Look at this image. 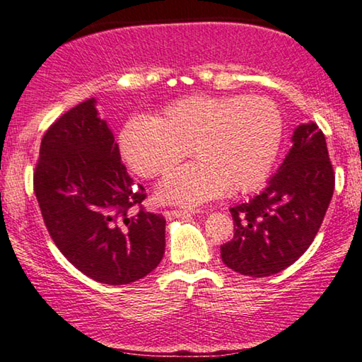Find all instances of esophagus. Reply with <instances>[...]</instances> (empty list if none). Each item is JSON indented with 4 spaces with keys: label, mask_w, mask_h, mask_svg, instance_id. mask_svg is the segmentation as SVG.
<instances>
[{
    "label": "esophagus",
    "mask_w": 362,
    "mask_h": 362,
    "mask_svg": "<svg viewBox=\"0 0 362 362\" xmlns=\"http://www.w3.org/2000/svg\"><path fill=\"white\" fill-rule=\"evenodd\" d=\"M189 214H194V211L192 209H168L164 211V217H166L168 220H173V218H177V217H185V216H189Z\"/></svg>",
    "instance_id": "1"
}]
</instances>
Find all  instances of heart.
Returning a JSON list of instances; mask_svg holds the SVG:
<instances>
[{"mask_svg": "<svg viewBox=\"0 0 362 362\" xmlns=\"http://www.w3.org/2000/svg\"><path fill=\"white\" fill-rule=\"evenodd\" d=\"M283 116L267 97L192 95L175 100L158 119L134 116L119 132V150L139 175L166 174L192 151L199 159L170 173L161 198L196 206L249 192L272 170L283 140Z\"/></svg>", "mask_w": 362, "mask_h": 362, "instance_id": "b5f03b06", "label": "heart"}]
</instances>
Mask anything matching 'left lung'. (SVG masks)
I'll return each mask as SVG.
<instances>
[{
  "label": "left lung",
  "mask_w": 362,
  "mask_h": 362,
  "mask_svg": "<svg viewBox=\"0 0 362 362\" xmlns=\"http://www.w3.org/2000/svg\"><path fill=\"white\" fill-rule=\"evenodd\" d=\"M335 174L326 137L317 124H300L292 148L268 187L249 203L231 207L235 236L220 255L233 272L262 278L302 257L326 216Z\"/></svg>",
  "instance_id": "1"
}]
</instances>
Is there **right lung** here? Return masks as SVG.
I'll return each instance as SVG.
<instances>
[{
	"instance_id": "add662e5",
	"label": "right lung",
	"mask_w": 362,
	"mask_h": 362,
	"mask_svg": "<svg viewBox=\"0 0 362 362\" xmlns=\"http://www.w3.org/2000/svg\"><path fill=\"white\" fill-rule=\"evenodd\" d=\"M33 188L52 241L86 276L129 284L161 262L166 218L142 206L145 189L127 174L94 99L73 107L46 131Z\"/></svg>"
}]
</instances>
